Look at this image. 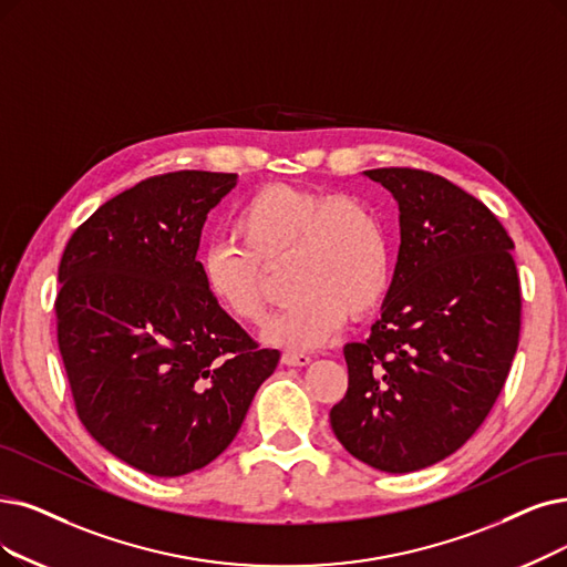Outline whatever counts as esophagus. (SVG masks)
Instances as JSON below:
<instances>
[{"label": "esophagus", "mask_w": 567, "mask_h": 567, "mask_svg": "<svg viewBox=\"0 0 567 567\" xmlns=\"http://www.w3.org/2000/svg\"><path fill=\"white\" fill-rule=\"evenodd\" d=\"M281 362L286 368H305V365H309L311 362V358L307 355V353H296V351H286L284 355H281Z\"/></svg>", "instance_id": "obj_1"}]
</instances>
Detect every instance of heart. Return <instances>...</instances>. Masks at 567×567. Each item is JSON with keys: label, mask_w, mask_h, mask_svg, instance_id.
<instances>
[{"label": "heart", "mask_w": 567, "mask_h": 567, "mask_svg": "<svg viewBox=\"0 0 567 567\" xmlns=\"http://www.w3.org/2000/svg\"><path fill=\"white\" fill-rule=\"evenodd\" d=\"M239 246L216 241L199 256V277L216 307L239 323L267 311L262 269L288 262L292 298L262 328L271 347L307 351L326 344L347 313L365 316L391 281L389 237L379 216L353 197L267 186L235 216Z\"/></svg>", "instance_id": "heart-1"}]
</instances>
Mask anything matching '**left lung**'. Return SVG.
Listing matches in <instances>:
<instances>
[{
	"instance_id": "left-lung-1",
	"label": "left lung",
	"mask_w": 567,
	"mask_h": 567,
	"mask_svg": "<svg viewBox=\"0 0 567 567\" xmlns=\"http://www.w3.org/2000/svg\"><path fill=\"white\" fill-rule=\"evenodd\" d=\"M400 209V251L381 319L344 347L349 391L330 425L349 454L404 474L458 451L501 395L518 347L514 244L451 181L402 167L362 172Z\"/></svg>"
}]
</instances>
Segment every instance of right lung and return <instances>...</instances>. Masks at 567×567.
Wrapping results in <instances>:
<instances>
[{
	"mask_svg": "<svg viewBox=\"0 0 567 567\" xmlns=\"http://www.w3.org/2000/svg\"><path fill=\"white\" fill-rule=\"evenodd\" d=\"M235 186L237 174L195 169L146 178L104 202L60 260L58 342L79 419L153 477L218 458L279 362L202 286V228Z\"/></svg>",
	"mask_w": 567,
	"mask_h": 567,
	"instance_id": "1",
	"label": "right lung"
}]
</instances>
